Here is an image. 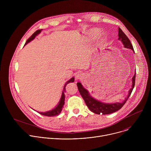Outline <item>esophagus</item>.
Returning <instances> with one entry per match:
<instances>
[{
	"mask_svg": "<svg viewBox=\"0 0 151 151\" xmlns=\"http://www.w3.org/2000/svg\"><path fill=\"white\" fill-rule=\"evenodd\" d=\"M83 78V74L81 73H78V74L76 75V78L77 80H81V79H82Z\"/></svg>",
	"mask_w": 151,
	"mask_h": 151,
	"instance_id": "1",
	"label": "esophagus"
}]
</instances>
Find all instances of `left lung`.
I'll list each match as a JSON object with an SVG mask.
<instances>
[{
    "label": "left lung",
    "instance_id": "8db88e82",
    "mask_svg": "<svg viewBox=\"0 0 151 151\" xmlns=\"http://www.w3.org/2000/svg\"><path fill=\"white\" fill-rule=\"evenodd\" d=\"M118 37H119L118 40H119L122 42L124 47L125 48L131 49L134 53V49H133V45L131 44L130 40H129V39L127 37L125 34L122 32V30L119 27L118 28ZM135 78H136V72L134 73V76L132 78V88L129 90L128 94L127 96V97L121 103L116 102L113 103H106L101 102L93 98L90 94L89 91L87 90H86L83 87V85L81 84V82H78L77 86L81 95L83 99L86 104H87V106H88L89 109L91 112L99 115L100 114L107 115V114H110L118 111L124 106V104L125 103V102L128 100V97L131 95L132 92L134 88V85H135Z\"/></svg>",
    "mask_w": 151,
    "mask_h": 151
}]
</instances>
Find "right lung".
Listing matches in <instances>:
<instances>
[{"label":"right lung","instance_id":"add662e5","mask_svg":"<svg viewBox=\"0 0 151 151\" xmlns=\"http://www.w3.org/2000/svg\"><path fill=\"white\" fill-rule=\"evenodd\" d=\"M42 29H40V30H38L37 31H36L26 41V44H25V45H27L28 43H29L30 42H31L32 40H33L35 37L36 36H37L39 33H40V32H42ZM75 81V78L74 77H72L70 79H69L68 81H67L65 83V85H64V88H63V92H62V94H61V98H60V100L58 103V104L54 107V109H52V110L51 111H47V112H37L39 114L42 115H44V116H57V115H58L61 111H62V108L63 107V105L64 104V100H65V94H64V92L66 91V85L70 83V82H73ZM34 110V109H33ZM35 111V110H34Z\"/></svg>","mask_w":151,"mask_h":151}]
</instances>
